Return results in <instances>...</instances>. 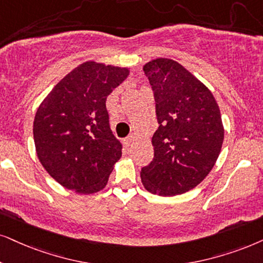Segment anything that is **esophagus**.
Segmentation results:
<instances>
[{"mask_svg": "<svg viewBox=\"0 0 263 263\" xmlns=\"http://www.w3.org/2000/svg\"><path fill=\"white\" fill-rule=\"evenodd\" d=\"M135 138H136V136H135L134 134H131L129 136H127V137H126V139H125L126 145H129V144H131V143L135 141Z\"/></svg>", "mask_w": 263, "mask_h": 263, "instance_id": "1", "label": "esophagus"}]
</instances>
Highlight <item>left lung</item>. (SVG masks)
<instances>
[{"label":"left lung","mask_w":263,"mask_h":263,"mask_svg":"<svg viewBox=\"0 0 263 263\" xmlns=\"http://www.w3.org/2000/svg\"><path fill=\"white\" fill-rule=\"evenodd\" d=\"M155 99L159 127L154 158L141 168L142 183L161 197L182 194L200 183L220 155L223 126L212 93L187 69L159 58L143 68Z\"/></svg>","instance_id":"1"}]
</instances>
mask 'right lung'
<instances>
[{"instance_id":"obj_1","label":"right lung","mask_w":263,"mask_h":263,"mask_svg":"<svg viewBox=\"0 0 263 263\" xmlns=\"http://www.w3.org/2000/svg\"><path fill=\"white\" fill-rule=\"evenodd\" d=\"M127 76L126 68L86 62L59 81L37 109L36 153L65 188L91 194L107 184L122 144L110 128L105 102Z\"/></svg>"}]
</instances>
